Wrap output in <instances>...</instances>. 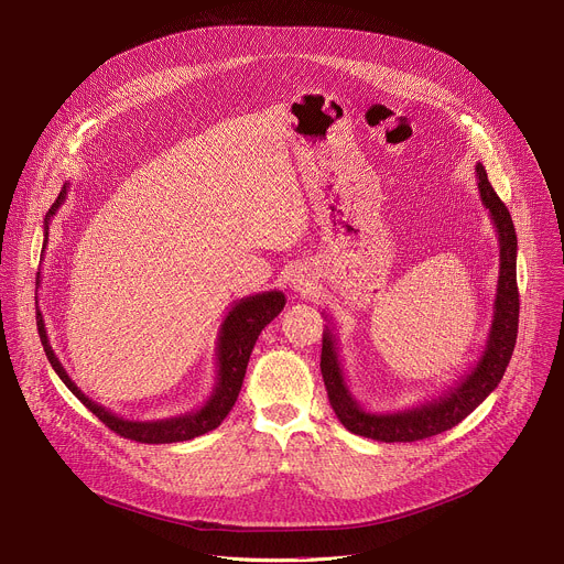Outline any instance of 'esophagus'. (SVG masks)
<instances>
[{
	"label": "esophagus",
	"mask_w": 564,
	"mask_h": 564,
	"mask_svg": "<svg viewBox=\"0 0 564 564\" xmlns=\"http://www.w3.org/2000/svg\"><path fill=\"white\" fill-rule=\"evenodd\" d=\"M290 281H292V290H294V292H301V294H305V292H310V290L314 288V281H312L310 272H305L303 268L296 270Z\"/></svg>",
	"instance_id": "1"
}]
</instances>
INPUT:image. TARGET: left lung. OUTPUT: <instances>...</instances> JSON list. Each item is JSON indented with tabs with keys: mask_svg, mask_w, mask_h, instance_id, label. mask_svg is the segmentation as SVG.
<instances>
[{
	"mask_svg": "<svg viewBox=\"0 0 564 564\" xmlns=\"http://www.w3.org/2000/svg\"><path fill=\"white\" fill-rule=\"evenodd\" d=\"M475 178L481 205L489 209V216L496 225L500 240V274L498 290L494 301V321L487 337L485 352L479 355L475 366L459 377L448 390L435 399H426L424 404L390 411L372 413L366 411L355 394L350 392L339 359L337 337L333 328L324 330V348H321V375L328 390L330 406L339 422L355 435L370 437L377 442H417L433 435H440L466 415H470L481 401H485L505 377V370L511 361L516 339H518V316H520V294L516 281V259H518V236L507 205L500 200L496 189L489 183L487 170L479 163L475 165ZM326 314V312H321ZM328 318V314H326ZM330 324V321H328Z\"/></svg>",
	"mask_w": 564,
	"mask_h": 564,
	"instance_id": "8db88e82",
	"label": "left lung"
}]
</instances>
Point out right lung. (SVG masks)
<instances>
[{"mask_svg": "<svg viewBox=\"0 0 564 564\" xmlns=\"http://www.w3.org/2000/svg\"><path fill=\"white\" fill-rule=\"evenodd\" d=\"M66 189H68V185L62 187L57 200L51 205V209L44 218L42 257H44V250H46V243H48L51 218L62 207V203L66 198ZM283 305H285V294L279 292V290L259 292V294H252V296H246V299H238L229 307V312L225 314L220 330H218V339H216V381H214L212 394L207 397L205 404L200 409H196L192 413H185V415H178V417L151 420V422H135V420L118 417L116 413L100 406L98 401L89 399V394H85L83 390L75 386V381L68 377V372L64 370V366L59 364L57 355L51 348L46 326H44V316H42L40 307H37V333H40L46 359L53 366V370L57 372V377L105 426H109L113 433H118L127 440L140 442V444H172V442L194 440V437L205 435V433L220 426V422L229 415L231 406L236 404L240 386H243V377H246V370H248L250 355L254 350V344H257L261 330L270 324L274 316H279Z\"/></svg>", "mask_w": 564, "mask_h": 564, "instance_id": "add662e5", "label": "right lung"}]
</instances>
